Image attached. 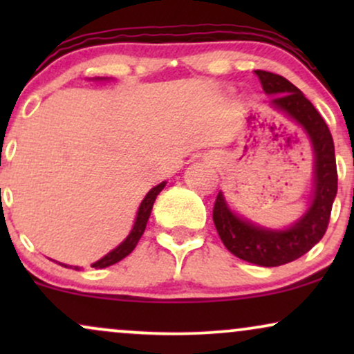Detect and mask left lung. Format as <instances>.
<instances>
[{
	"instance_id": "obj_1",
	"label": "left lung",
	"mask_w": 354,
	"mask_h": 354,
	"mask_svg": "<svg viewBox=\"0 0 354 354\" xmlns=\"http://www.w3.org/2000/svg\"><path fill=\"white\" fill-rule=\"evenodd\" d=\"M254 75L268 95H273L271 104L306 129L316 153L315 198L308 213L293 228L270 231L243 221L231 213L221 191L214 201L213 221L226 250L248 263L271 268L301 258L324 236L338 191V171L333 136L311 101L304 98L303 93L283 76L263 70H256Z\"/></svg>"
}]
</instances>
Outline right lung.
Returning <instances> with one entry per match:
<instances>
[{"label": "right lung", "mask_w": 354, "mask_h": 354, "mask_svg": "<svg viewBox=\"0 0 354 354\" xmlns=\"http://www.w3.org/2000/svg\"><path fill=\"white\" fill-rule=\"evenodd\" d=\"M166 183H160L158 186H154V188L149 191L148 194H146V198L143 201H141L140 205V209H138V216H136V221H135V226H133L131 233H129V236L124 239L123 243H121L120 246L115 248V250L111 251V253H108L104 258H101L100 261L93 263V268H96V270H101V268H106V266H111L115 265V263L121 261V259L126 258L129 253H131L133 250H135L138 241H140V238L143 236L145 230H146V223H148L149 219V214H151V209H153V203L156 200V196L160 194V191L165 188ZM61 266H66V265H61ZM73 268V266H70ZM75 270H78V268L75 266Z\"/></svg>", "instance_id": "add662e5"}]
</instances>
